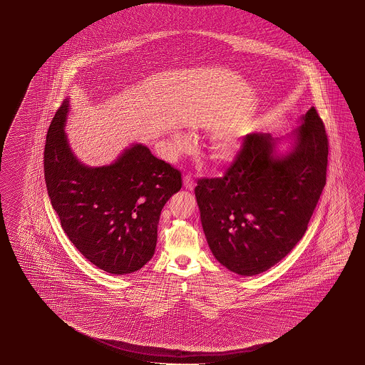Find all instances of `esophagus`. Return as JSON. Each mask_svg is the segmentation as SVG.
Listing matches in <instances>:
<instances>
[{"mask_svg": "<svg viewBox=\"0 0 365 365\" xmlns=\"http://www.w3.org/2000/svg\"><path fill=\"white\" fill-rule=\"evenodd\" d=\"M183 185H185V190H193L195 180L192 178L191 175H185L183 177Z\"/></svg>", "mask_w": 365, "mask_h": 365, "instance_id": "34e87169", "label": "esophagus"}]
</instances>
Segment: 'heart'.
I'll return each mask as SVG.
<instances>
[{"instance_id":"obj_1","label":"heart","mask_w":365,"mask_h":365,"mask_svg":"<svg viewBox=\"0 0 365 365\" xmlns=\"http://www.w3.org/2000/svg\"><path fill=\"white\" fill-rule=\"evenodd\" d=\"M175 145H177V148L183 149L187 145V138L180 135L175 136ZM234 153H235V145L232 141H224L220 145H217V148H216V154L220 159H229L234 155Z\"/></svg>"}]
</instances>
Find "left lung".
I'll return each instance as SVG.
<instances>
[{"instance_id": "obj_1", "label": "left lung", "mask_w": 365, "mask_h": 365, "mask_svg": "<svg viewBox=\"0 0 365 365\" xmlns=\"http://www.w3.org/2000/svg\"><path fill=\"white\" fill-rule=\"evenodd\" d=\"M297 144L276 156L269 133L243 138L217 178L195 188L210 250L243 276L267 271L303 238L326 185L329 138L314 107L302 117Z\"/></svg>"}]
</instances>
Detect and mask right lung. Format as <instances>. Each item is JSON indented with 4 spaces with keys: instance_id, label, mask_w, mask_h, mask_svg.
Here are the masks:
<instances>
[{
    "instance_id": "obj_1",
    "label": "right lung",
    "mask_w": 365,
    "mask_h": 365,
    "mask_svg": "<svg viewBox=\"0 0 365 365\" xmlns=\"http://www.w3.org/2000/svg\"><path fill=\"white\" fill-rule=\"evenodd\" d=\"M65 99L44 145V180L61 227L85 258L113 275L154 256L164 205L182 187L178 169L136 144L108 167L80 164L67 144Z\"/></svg>"
}]
</instances>
